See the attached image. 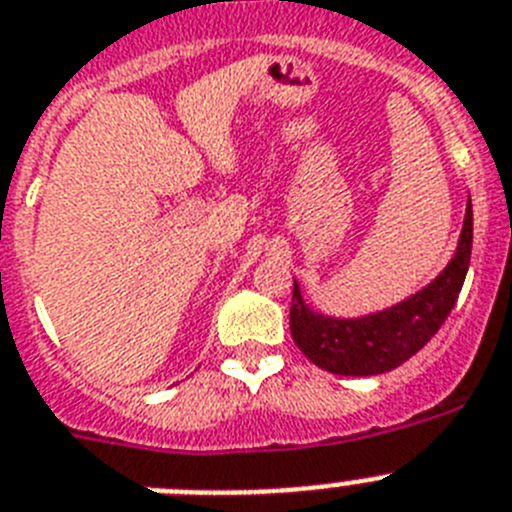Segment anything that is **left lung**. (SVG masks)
Segmentation results:
<instances>
[{
	"label": "left lung",
	"mask_w": 512,
	"mask_h": 512,
	"mask_svg": "<svg viewBox=\"0 0 512 512\" xmlns=\"http://www.w3.org/2000/svg\"><path fill=\"white\" fill-rule=\"evenodd\" d=\"M472 256V200L451 261L436 279L387 310L359 318H336L315 312L302 297L295 279L289 330L297 348L315 366L341 377H374L397 369L431 341L454 310Z\"/></svg>",
	"instance_id": "left-lung-1"
}]
</instances>
